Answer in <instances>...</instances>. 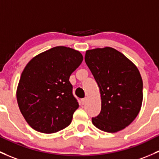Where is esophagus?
Segmentation results:
<instances>
[{
	"label": "esophagus",
	"mask_w": 159,
	"mask_h": 159,
	"mask_svg": "<svg viewBox=\"0 0 159 159\" xmlns=\"http://www.w3.org/2000/svg\"><path fill=\"white\" fill-rule=\"evenodd\" d=\"M86 101H87V99L86 98H83V99H81V103H82V105H84L85 103H86Z\"/></svg>",
	"instance_id": "esophagus-1"
}]
</instances>
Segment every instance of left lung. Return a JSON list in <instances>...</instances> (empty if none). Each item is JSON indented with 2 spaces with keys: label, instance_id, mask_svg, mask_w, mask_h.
<instances>
[{
  "label": "left lung",
  "instance_id": "1",
  "mask_svg": "<svg viewBox=\"0 0 159 159\" xmlns=\"http://www.w3.org/2000/svg\"><path fill=\"white\" fill-rule=\"evenodd\" d=\"M85 62L100 88L101 110L92 117L102 131L116 133L128 126L139 113L143 83L137 67L110 47L88 50Z\"/></svg>",
  "mask_w": 159,
  "mask_h": 159
}]
</instances>
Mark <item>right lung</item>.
<instances>
[{"label": "right lung", "instance_id": "1", "mask_svg": "<svg viewBox=\"0 0 159 159\" xmlns=\"http://www.w3.org/2000/svg\"><path fill=\"white\" fill-rule=\"evenodd\" d=\"M82 61L77 50L56 46L28 62L18 84L16 100L33 129L49 134L69 126L79 107L69 78Z\"/></svg>", "mask_w": 159, "mask_h": 159}]
</instances>
